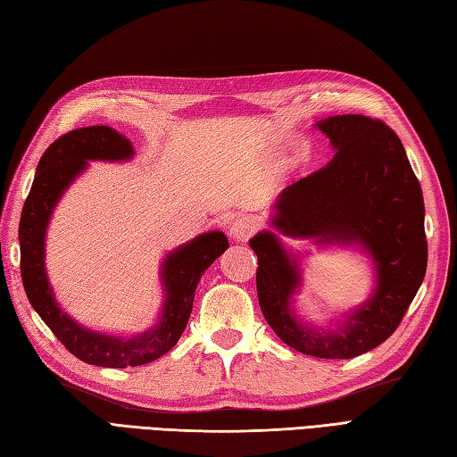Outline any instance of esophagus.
I'll use <instances>...</instances> for the list:
<instances>
[{
    "label": "esophagus",
    "mask_w": 457,
    "mask_h": 457,
    "mask_svg": "<svg viewBox=\"0 0 457 457\" xmlns=\"http://www.w3.org/2000/svg\"><path fill=\"white\" fill-rule=\"evenodd\" d=\"M257 226H254V221L249 218H237L233 221L231 228H229V237H233L236 241H247Z\"/></svg>",
    "instance_id": "obj_1"
}]
</instances>
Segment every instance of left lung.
<instances>
[{
    "instance_id": "left-lung-1",
    "label": "left lung",
    "mask_w": 457,
    "mask_h": 457,
    "mask_svg": "<svg viewBox=\"0 0 457 457\" xmlns=\"http://www.w3.org/2000/svg\"><path fill=\"white\" fill-rule=\"evenodd\" d=\"M337 150L320 171L286 187L272 229L320 245L364 246L375 261L373 295L337 332H320L293 313L297 263L273 231L249 245L257 253V294L264 320L282 341L315 358H354L394 335L424 280L428 245L424 200L399 136L381 120L337 114L315 124Z\"/></svg>"
}]
</instances>
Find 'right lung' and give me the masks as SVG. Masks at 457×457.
I'll list each match as a JSON object with an SVG mask.
<instances>
[{"label":"right lung","mask_w":457,"mask_h":457,"mask_svg":"<svg viewBox=\"0 0 457 457\" xmlns=\"http://www.w3.org/2000/svg\"><path fill=\"white\" fill-rule=\"evenodd\" d=\"M132 155L129 137L111 126H87L60 136L40 157L19 224L21 277L30 305L73 356L103 368L142 366L169 353L188 323L200 277L229 247L224 233L208 231L169 253L162 264L165 292L162 317L142 335L122 338L95 333L62 312L45 269V239L52 210L76 177L87 169V162H126Z\"/></svg>","instance_id":"1"}]
</instances>
